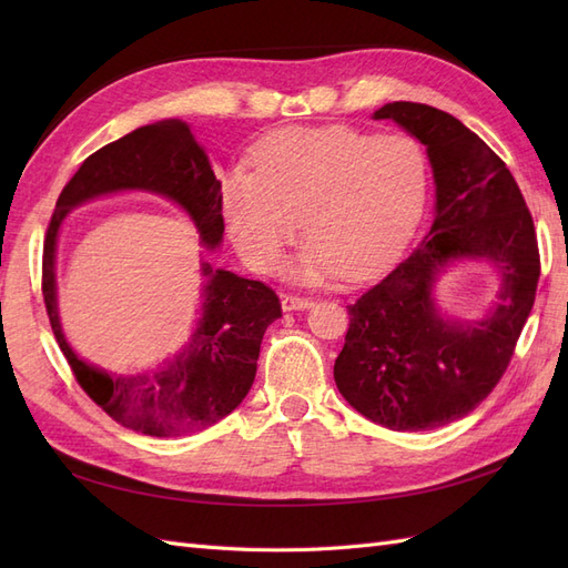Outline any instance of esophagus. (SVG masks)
<instances>
[{
	"label": "esophagus",
	"instance_id": "esophagus-1",
	"mask_svg": "<svg viewBox=\"0 0 568 568\" xmlns=\"http://www.w3.org/2000/svg\"><path fill=\"white\" fill-rule=\"evenodd\" d=\"M313 305V298L305 296H284L282 298V311L284 313H294V311H307Z\"/></svg>",
	"mask_w": 568,
	"mask_h": 568
}]
</instances>
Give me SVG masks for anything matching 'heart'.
<instances>
[{
    "label": "heart",
    "instance_id": "heart-1",
    "mask_svg": "<svg viewBox=\"0 0 568 568\" xmlns=\"http://www.w3.org/2000/svg\"><path fill=\"white\" fill-rule=\"evenodd\" d=\"M253 170L232 168L220 209L232 242L255 272L280 267L301 227L307 236L286 277L315 286L363 280L388 265L415 234L428 194V161L407 134L348 125L282 128L257 140Z\"/></svg>",
    "mask_w": 568,
    "mask_h": 568
}]
</instances>
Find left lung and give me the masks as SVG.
<instances>
[{
	"label": "left lung",
	"mask_w": 568,
	"mask_h": 568,
	"mask_svg": "<svg viewBox=\"0 0 568 568\" xmlns=\"http://www.w3.org/2000/svg\"><path fill=\"white\" fill-rule=\"evenodd\" d=\"M426 146L434 170L432 230L405 261L348 305L334 379L359 415L393 432H428L467 417L503 379L536 301L538 239L503 159L450 113L412 101L374 111ZM467 260L501 277L484 317L445 316L439 274Z\"/></svg>",
	"instance_id": "1"
}]
</instances>
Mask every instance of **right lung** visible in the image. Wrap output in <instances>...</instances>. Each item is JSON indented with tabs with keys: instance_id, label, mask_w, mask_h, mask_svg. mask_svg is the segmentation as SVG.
I'll list each match as a JSON object with an SVG mask.
<instances>
[{
	"instance_id": "1",
	"label": "right lung",
	"mask_w": 568,
	"mask_h": 568,
	"mask_svg": "<svg viewBox=\"0 0 568 568\" xmlns=\"http://www.w3.org/2000/svg\"><path fill=\"white\" fill-rule=\"evenodd\" d=\"M118 192H149L189 215L205 251L222 244L220 180L209 153L178 118L159 120L106 144L63 186L47 227L42 294L51 329L84 393L118 424L144 436H186L225 419L253 386L265 329L282 317L277 294L263 282L201 261V307L192 336L146 372L118 374L82 359L68 343L57 303V244L78 205Z\"/></svg>"
}]
</instances>
